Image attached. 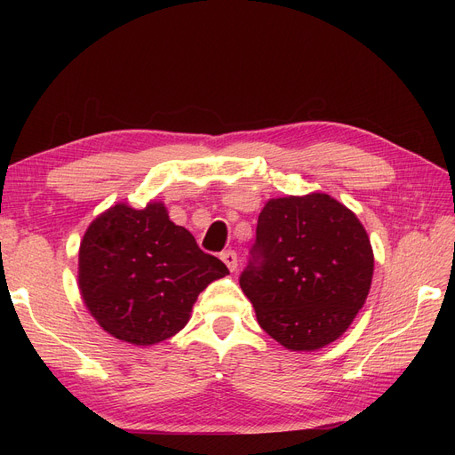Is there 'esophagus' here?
<instances>
[{
  "instance_id": "34e87169",
  "label": "esophagus",
  "mask_w": 455,
  "mask_h": 455,
  "mask_svg": "<svg viewBox=\"0 0 455 455\" xmlns=\"http://www.w3.org/2000/svg\"><path fill=\"white\" fill-rule=\"evenodd\" d=\"M222 261L228 266L229 271H235V269H237V254L233 252V251H226V252L222 254Z\"/></svg>"
}]
</instances>
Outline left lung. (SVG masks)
<instances>
[{
	"instance_id": "obj_1",
	"label": "left lung",
	"mask_w": 455,
	"mask_h": 455,
	"mask_svg": "<svg viewBox=\"0 0 455 455\" xmlns=\"http://www.w3.org/2000/svg\"><path fill=\"white\" fill-rule=\"evenodd\" d=\"M371 275L374 251L361 220L315 191L264 204L254 259L239 283L264 332L291 351H316L351 326Z\"/></svg>"
}]
</instances>
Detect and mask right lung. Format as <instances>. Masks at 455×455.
<instances>
[{"label": "right lung", "mask_w": 455, "mask_h": 455, "mask_svg": "<svg viewBox=\"0 0 455 455\" xmlns=\"http://www.w3.org/2000/svg\"><path fill=\"white\" fill-rule=\"evenodd\" d=\"M229 275L194 235L171 222L164 203H117L96 216L79 244L77 286L102 330L132 346H156L188 324L197 296Z\"/></svg>", "instance_id": "add662e5"}]
</instances>
